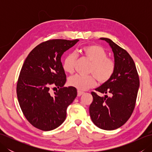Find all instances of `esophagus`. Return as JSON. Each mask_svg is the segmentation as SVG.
I'll return each instance as SVG.
<instances>
[{"label": "esophagus", "mask_w": 152, "mask_h": 152, "mask_svg": "<svg viewBox=\"0 0 152 152\" xmlns=\"http://www.w3.org/2000/svg\"><path fill=\"white\" fill-rule=\"evenodd\" d=\"M83 91H78V96H81L82 95H83Z\"/></svg>", "instance_id": "34e87169"}]
</instances>
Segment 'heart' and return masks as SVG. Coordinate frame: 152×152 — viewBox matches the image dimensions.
I'll return each mask as SVG.
<instances>
[{"instance_id": "obj_1", "label": "heart", "mask_w": 152, "mask_h": 152, "mask_svg": "<svg viewBox=\"0 0 152 152\" xmlns=\"http://www.w3.org/2000/svg\"><path fill=\"white\" fill-rule=\"evenodd\" d=\"M79 52L91 62L89 66L88 76L74 75L69 78V84L79 90H86L94 86L96 78L99 83H105L111 78L115 70V63L107 57L105 50L96 44H89L82 48ZM77 59V55L70 53L64 58L63 67L66 72L72 74Z\"/></svg>"}]
</instances>
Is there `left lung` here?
<instances>
[{
    "instance_id": "left-lung-1",
    "label": "left lung",
    "mask_w": 152,
    "mask_h": 152,
    "mask_svg": "<svg viewBox=\"0 0 152 152\" xmlns=\"http://www.w3.org/2000/svg\"><path fill=\"white\" fill-rule=\"evenodd\" d=\"M100 39L107 42L112 48L115 70L108 81L95 89L101 93H110L111 96H100L91 92L93 101L89 106V114L99 128L110 131L121 127L131 117L140 81L134 61L127 51L109 38Z\"/></svg>"
}]
</instances>
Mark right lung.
I'll use <instances>...</instances> for the list:
<instances>
[{
	"mask_svg": "<svg viewBox=\"0 0 152 152\" xmlns=\"http://www.w3.org/2000/svg\"><path fill=\"white\" fill-rule=\"evenodd\" d=\"M78 41L44 42L23 64L16 88L18 102L25 117L38 129L51 131L60 126L66 119L67 107L76 97L75 88L63 87L66 78L61 57ZM53 86L59 89L53 94L50 90Z\"/></svg>",
	"mask_w": 152,
	"mask_h": 152,
	"instance_id": "add662e5",
	"label": "right lung"
}]
</instances>
